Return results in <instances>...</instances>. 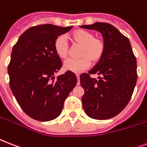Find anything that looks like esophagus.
Masks as SVG:
<instances>
[{
	"mask_svg": "<svg viewBox=\"0 0 147 147\" xmlns=\"http://www.w3.org/2000/svg\"><path fill=\"white\" fill-rule=\"evenodd\" d=\"M76 77H77V79H78V83H77V85H79V75L77 74V75H76Z\"/></svg>",
	"mask_w": 147,
	"mask_h": 147,
	"instance_id": "obj_1",
	"label": "esophagus"
}]
</instances>
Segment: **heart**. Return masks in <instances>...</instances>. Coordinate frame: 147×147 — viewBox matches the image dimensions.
<instances>
[{
    "instance_id": "obj_1",
    "label": "heart",
    "mask_w": 147,
    "mask_h": 147,
    "mask_svg": "<svg viewBox=\"0 0 147 147\" xmlns=\"http://www.w3.org/2000/svg\"><path fill=\"white\" fill-rule=\"evenodd\" d=\"M73 37L76 41L83 45L80 54L82 57L79 59H67L64 63V67L67 70L79 73L91 65V59L96 61L100 58L103 53L105 45L102 40L94 38L93 34L87 31L78 30L74 32ZM54 49L60 58L65 59L68 56V43L65 35L61 34L55 39Z\"/></svg>"
}]
</instances>
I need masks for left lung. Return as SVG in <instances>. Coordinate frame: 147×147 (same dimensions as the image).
I'll use <instances>...</instances> for the list:
<instances>
[{
	"label": "left lung",
	"mask_w": 147,
	"mask_h": 147,
	"mask_svg": "<svg viewBox=\"0 0 147 147\" xmlns=\"http://www.w3.org/2000/svg\"><path fill=\"white\" fill-rule=\"evenodd\" d=\"M79 27L100 32L105 45L96 65L80 76L85 90L82 97L84 111L95 119L113 118L124 109L133 95L137 80L136 57L129 40L112 24L96 22ZM90 74L102 77L96 80Z\"/></svg>",
	"instance_id": "8db88e82"
}]
</instances>
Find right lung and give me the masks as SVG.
<instances>
[{
    "instance_id": "obj_1",
    "label": "right lung",
    "mask_w": 147,
    "mask_h": 147,
    "mask_svg": "<svg viewBox=\"0 0 147 147\" xmlns=\"http://www.w3.org/2000/svg\"><path fill=\"white\" fill-rule=\"evenodd\" d=\"M71 28L51 24L32 27L13 47L7 67L10 88L21 108L35 120L57 118L77 83L76 74L69 70L55 77L62 66L55 41Z\"/></svg>"
}]
</instances>
